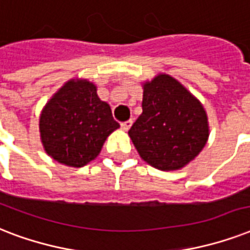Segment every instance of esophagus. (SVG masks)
<instances>
[{"mask_svg": "<svg viewBox=\"0 0 250 250\" xmlns=\"http://www.w3.org/2000/svg\"><path fill=\"white\" fill-rule=\"evenodd\" d=\"M131 124H133V121H131V120H127V121H124V123H121V127H123L124 130L126 131V130H129V129H130Z\"/></svg>", "mask_w": 250, "mask_h": 250, "instance_id": "1", "label": "esophagus"}]
</instances>
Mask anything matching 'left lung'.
<instances>
[{"instance_id": "8db88e82", "label": "left lung", "mask_w": 250, "mask_h": 250, "mask_svg": "<svg viewBox=\"0 0 250 250\" xmlns=\"http://www.w3.org/2000/svg\"><path fill=\"white\" fill-rule=\"evenodd\" d=\"M129 135L146 163L176 171L190 163L208 142V115L179 81L159 74L143 83L142 115Z\"/></svg>"}]
</instances>
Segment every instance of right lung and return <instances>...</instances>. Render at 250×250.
Returning a JSON list of instances; mask_svg holds the SVG:
<instances>
[{"label":"right lung","mask_w":250,"mask_h":250,"mask_svg":"<svg viewBox=\"0 0 250 250\" xmlns=\"http://www.w3.org/2000/svg\"><path fill=\"white\" fill-rule=\"evenodd\" d=\"M120 127L111 107L87 79H70L42 108L39 129L44 150L59 163L83 167L99 155L105 139Z\"/></svg>","instance_id":"add662e5"}]
</instances>
